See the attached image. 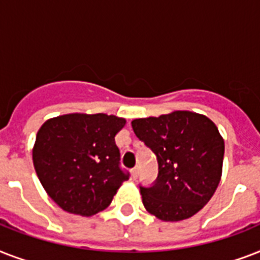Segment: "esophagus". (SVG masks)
<instances>
[{
	"mask_svg": "<svg viewBox=\"0 0 260 260\" xmlns=\"http://www.w3.org/2000/svg\"><path fill=\"white\" fill-rule=\"evenodd\" d=\"M131 175H132V178H134V179H136L139 175V167H135V169H132V170H131Z\"/></svg>",
	"mask_w": 260,
	"mask_h": 260,
	"instance_id": "1",
	"label": "esophagus"
}]
</instances>
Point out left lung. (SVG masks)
Wrapping results in <instances>:
<instances>
[{"label":"left lung","instance_id":"1","mask_svg":"<svg viewBox=\"0 0 260 260\" xmlns=\"http://www.w3.org/2000/svg\"><path fill=\"white\" fill-rule=\"evenodd\" d=\"M132 128L158 160L154 183L140 185L144 208L163 221H179L200 212L221 178L224 140L214 122L178 110L134 120Z\"/></svg>","mask_w":260,"mask_h":260}]
</instances>
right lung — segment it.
Instances as JSON below:
<instances>
[{
    "mask_svg": "<svg viewBox=\"0 0 260 260\" xmlns=\"http://www.w3.org/2000/svg\"><path fill=\"white\" fill-rule=\"evenodd\" d=\"M124 118L73 113L46 121L35 142L34 166L47 194L63 210L91 216L110 205L129 178L114 136Z\"/></svg>",
    "mask_w": 260,
    "mask_h": 260,
    "instance_id": "1",
    "label": "right lung"
}]
</instances>
